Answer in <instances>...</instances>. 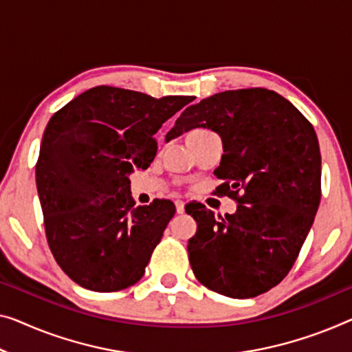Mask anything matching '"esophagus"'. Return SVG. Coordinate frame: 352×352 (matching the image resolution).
I'll return each instance as SVG.
<instances>
[{"mask_svg": "<svg viewBox=\"0 0 352 352\" xmlns=\"http://www.w3.org/2000/svg\"><path fill=\"white\" fill-rule=\"evenodd\" d=\"M175 207H177V213L185 212V202L180 201V199H177L175 201Z\"/></svg>", "mask_w": 352, "mask_h": 352, "instance_id": "1", "label": "esophagus"}]
</instances>
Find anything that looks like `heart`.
Segmentation results:
<instances>
[{"label":"heart","instance_id":"heart-1","mask_svg":"<svg viewBox=\"0 0 352 352\" xmlns=\"http://www.w3.org/2000/svg\"><path fill=\"white\" fill-rule=\"evenodd\" d=\"M194 131H204V129H194Z\"/></svg>","mask_w":352,"mask_h":352}]
</instances>
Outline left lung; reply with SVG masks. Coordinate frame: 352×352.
<instances>
[{
    "label": "left lung",
    "mask_w": 352,
    "mask_h": 352,
    "mask_svg": "<svg viewBox=\"0 0 352 352\" xmlns=\"http://www.w3.org/2000/svg\"><path fill=\"white\" fill-rule=\"evenodd\" d=\"M192 128L219 134L224 155L214 175L237 212L214 217L201 202L186 213L197 230L188 242L194 275L210 291L250 298L292 269L321 202V151L311 123L272 90L217 93L188 107L166 140Z\"/></svg>",
    "instance_id": "left-lung-1"
}]
</instances>
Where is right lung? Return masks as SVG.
Masks as SVG:
<instances>
[{
	"label": "right lung",
	"instance_id": "obj_1",
	"mask_svg": "<svg viewBox=\"0 0 352 352\" xmlns=\"http://www.w3.org/2000/svg\"><path fill=\"white\" fill-rule=\"evenodd\" d=\"M191 101L192 96L156 99L101 85L78 94L50 118L36 185L47 243L78 286L113 292L144 276L175 206L155 199L134 207L128 175L153 162L155 134Z\"/></svg>",
	"mask_w": 352,
	"mask_h": 352
}]
</instances>
